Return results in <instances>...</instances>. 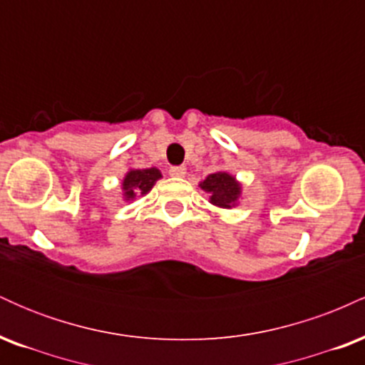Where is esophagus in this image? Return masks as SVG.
I'll return each instance as SVG.
<instances>
[{
  "label": "esophagus",
  "mask_w": 365,
  "mask_h": 365,
  "mask_svg": "<svg viewBox=\"0 0 365 365\" xmlns=\"http://www.w3.org/2000/svg\"><path fill=\"white\" fill-rule=\"evenodd\" d=\"M185 173H187L185 166H171L170 168V175L175 178H183L185 177Z\"/></svg>",
  "instance_id": "obj_1"
}]
</instances>
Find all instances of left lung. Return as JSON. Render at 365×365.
Listing matches in <instances>:
<instances>
[{
    "instance_id": "left-lung-1",
    "label": "left lung",
    "mask_w": 365,
    "mask_h": 365,
    "mask_svg": "<svg viewBox=\"0 0 365 365\" xmlns=\"http://www.w3.org/2000/svg\"><path fill=\"white\" fill-rule=\"evenodd\" d=\"M199 187L204 192H207L211 204L221 209L235 207L242 194L240 183L226 171H217V173L209 175L204 182L199 183Z\"/></svg>"
}]
</instances>
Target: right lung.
I'll return each instance as SVG.
<instances>
[{"label":"right lung","instance_id":"add662e5","mask_svg":"<svg viewBox=\"0 0 365 365\" xmlns=\"http://www.w3.org/2000/svg\"><path fill=\"white\" fill-rule=\"evenodd\" d=\"M161 178V171L158 168L145 170H130L121 182V192H123L125 200H133L135 197L145 195L154 183Z\"/></svg>","mask_w":365,"mask_h":365}]
</instances>
